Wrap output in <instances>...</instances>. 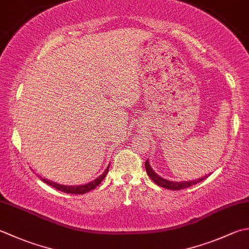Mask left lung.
<instances>
[{"label": "left lung", "mask_w": 249, "mask_h": 249, "mask_svg": "<svg viewBox=\"0 0 249 249\" xmlns=\"http://www.w3.org/2000/svg\"><path fill=\"white\" fill-rule=\"evenodd\" d=\"M145 166V170H147V174L149 175V177L153 180V181L158 184V186L162 187V188H166L169 190H181V189H186L193 186V184H196L198 182L203 181L204 179H206L209 175H206V176L198 178L196 180H190V181H180V182H175V181H169V180H166L162 178L160 176H159L158 174H155L154 170L152 169V167L150 166L149 164V160H147V162L144 163Z\"/></svg>", "instance_id": "1"}]
</instances>
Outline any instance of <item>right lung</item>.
<instances>
[{"label":"right lung","instance_id":"add662e5","mask_svg":"<svg viewBox=\"0 0 249 249\" xmlns=\"http://www.w3.org/2000/svg\"><path fill=\"white\" fill-rule=\"evenodd\" d=\"M109 167H107V169L104 172V174H101L99 177H97L95 180H92V181L86 183V184H82V186H62V184L59 183H56V182H53L51 180H47V179H44L42 178L40 175H38V177L42 180V181L46 182L47 184H50L53 188H55L57 190H59L61 192H65V193H71V194H84L86 192H89L91 191L92 189H95L97 186H99L100 182L102 180L105 179V177L107 176V174L109 172Z\"/></svg>","mask_w":249,"mask_h":249}]
</instances>
